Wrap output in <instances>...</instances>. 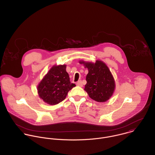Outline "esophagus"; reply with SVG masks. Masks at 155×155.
Returning a JSON list of instances; mask_svg holds the SVG:
<instances>
[{
	"mask_svg": "<svg viewBox=\"0 0 155 155\" xmlns=\"http://www.w3.org/2000/svg\"><path fill=\"white\" fill-rule=\"evenodd\" d=\"M76 85L78 86H79V87H82V81H79L78 82H76Z\"/></svg>",
	"mask_w": 155,
	"mask_h": 155,
	"instance_id": "34e87169",
	"label": "esophagus"
}]
</instances>
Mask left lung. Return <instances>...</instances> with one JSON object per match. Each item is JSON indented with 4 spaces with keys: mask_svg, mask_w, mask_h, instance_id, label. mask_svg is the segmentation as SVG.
<instances>
[{
    "mask_svg": "<svg viewBox=\"0 0 155 155\" xmlns=\"http://www.w3.org/2000/svg\"><path fill=\"white\" fill-rule=\"evenodd\" d=\"M79 63L88 70L86 77L87 83L84 89L89 97L97 102L107 101L115 89L114 80L108 67L100 60H97L95 63L80 61Z\"/></svg>",
    "mask_w": 155,
    "mask_h": 155,
    "instance_id": "8db88e82",
    "label": "left lung"
}]
</instances>
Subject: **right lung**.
<instances>
[{
	"instance_id": "1",
	"label": "right lung",
	"mask_w": 155,
	"mask_h": 155,
	"mask_svg": "<svg viewBox=\"0 0 155 155\" xmlns=\"http://www.w3.org/2000/svg\"><path fill=\"white\" fill-rule=\"evenodd\" d=\"M66 65L54 66L38 86L39 96L50 105L57 104L63 101L68 92L76 85L70 81Z\"/></svg>"
}]
</instances>
